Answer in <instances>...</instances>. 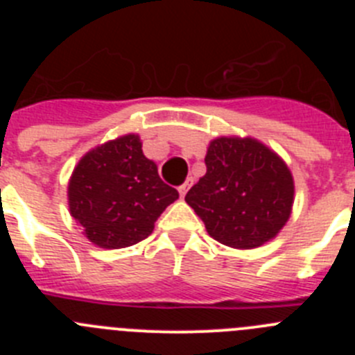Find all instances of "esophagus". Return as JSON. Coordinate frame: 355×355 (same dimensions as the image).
Instances as JSON below:
<instances>
[{"label": "esophagus", "mask_w": 355, "mask_h": 355, "mask_svg": "<svg viewBox=\"0 0 355 355\" xmlns=\"http://www.w3.org/2000/svg\"><path fill=\"white\" fill-rule=\"evenodd\" d=\"M190 184H192V180H187L183 184H181L180 188H178V190H180V196H181V197L187 196V192H188V188H190Z\"/></svg>", "instance_id": "esophagus-1"}]
</instances>
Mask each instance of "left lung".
<instances>
[{
	"label": "left lung",
	"mask_w": 355,
	"mask_h": 355,
	"mask_svg": "<svg viewBox=\"0 0 355 355\" xmlns=\"http://www.w3.org/2000/svg\"><path fill=\"white\" fill-rule=\"evenodd\" d=\"M206 174L184 200L216 241L256 249L284 227L293 206V175L283 158L256 139L209 142Z\"/></svg>",
	"instance_id": "left-lung-1"
}]
</instances>
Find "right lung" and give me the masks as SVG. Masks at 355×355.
I'll use <instances>...</instances> for the list:
<instances>
[{"instance_id": "right-lung-1", "label": "right lung", "mask_w": 355, "mask_h": 355, "mask_svg": "<svg viewBox=\"0 0 355 355\" xmlns=\"http://www.w3.org/2000/svg\"><path fill=\"white\" fill-rule=\"evenodd\" d=\"M69 211L83 234L103 249H124L149 236L180 193L163 183L144 156L139 135H124L89 150L72 171Z\"/></svg>"}]
</instances>
